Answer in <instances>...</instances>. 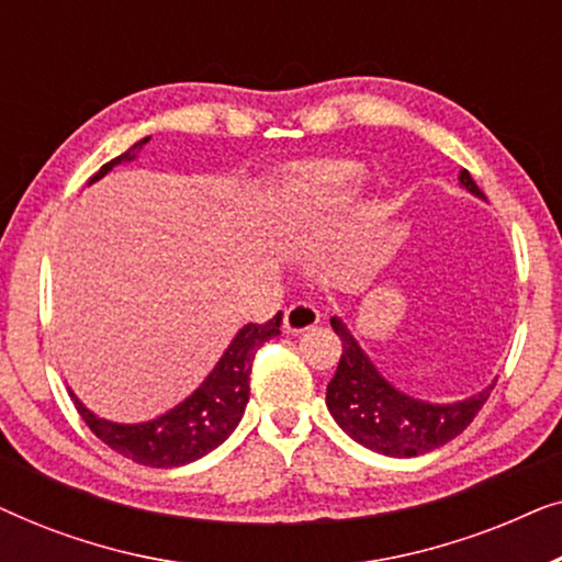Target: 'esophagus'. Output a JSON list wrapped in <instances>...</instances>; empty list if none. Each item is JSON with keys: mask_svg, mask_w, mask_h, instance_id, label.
Returning <instances> with one entry per match:
<instances>
[{"mask_svg": "<svg viewBox=\"0 0 562 562\" xmlns=\"http://www.w3.org/2000/svg\"><path fill=\"white\" fill-rule=\"evenodd\" d=\"M317 322H319V310L314 304L294 302L286 312H283V329L291 335L306 333V329H312Z\"/></svg>", "mask_w": 562, "mask_h": 562, "instance_id": "obj_1", "label": "esophagus"}]
</instances>
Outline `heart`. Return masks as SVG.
<instances>
[{
	"instance_id": "1",
	"label": "heart",
	"mask_w": 562,
	"mask_h": 562,
	"mask_svg": "<svg viewBox=\"0 0 562 562\" xmlns=\"http://www.w3.org/2000/svg\"><path fill=\"white\" fill-rule=\"evenodd\" d=\"M360 181V168L325 160L296 168L283 189V220L289 229H304L337 210Z\"/></svg>"
}]
</instances>
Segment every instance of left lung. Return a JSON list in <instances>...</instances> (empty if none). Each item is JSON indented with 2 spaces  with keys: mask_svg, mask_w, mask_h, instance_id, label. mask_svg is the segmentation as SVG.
<instances>
[{
  "mask_svg": "<svg viewBox=\"0 0 562 562\" xmlns=\"http://www.w3.org/2000/svg\"><path fill=\"white\" fill-rule=\"evenodd\" d=\"M458 179L471 194L483 199V191L475 187L465 168H460ZM329 325L342 340V356L333 381L327 383V409L352 440L381 456H425L456 440L475 419L496 386L491 383L481 394L456 404L419 402L396 391L375 371L340 319L333 317Z\"/></svg>",
  "mask_w": 562,
  "mask_h": 562,
  "instance_id": "8db88e82",
  "label": "left lung"
}]
</instances>
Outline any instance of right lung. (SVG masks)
I'll return each instance as SVG.
<instances>
[{
    "label": "right lung",
    "mask_w": 562,
    "mask_h": 562,
    "mask_svg": "<svg viewBox=\"0 0 562 562\" xmlns=\"http://www.w3.org/2000/svg\"><path fill=\"white\" fill-rule=\"evenodd\" d=\"M148 140L150 137H145V140L135 143L127 153L104 164L91 176L89 183L102 179L104 173H110L122 160H133L135 153ZM281 319L283 314L279 312L266 325H256V322L245 325L237 333L233 345L225 350V356L220 358V363L214 366V371L206 375L202 386L187 402L164 414V417L143 422V425H114V422L99 419L97 414H91L71 394L76 412L81 414V419L87 422L99 440L110 445L120 456L135 460V463L150 468H176L194 463V460L225 442L233 435L237 422L243 419L245 404L250 398L252 360H256V352L263 348V342L281 335Z\"/></svg>",
    "instance_id": "obj_1"
}]
</instances>
